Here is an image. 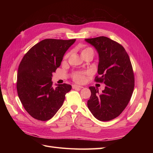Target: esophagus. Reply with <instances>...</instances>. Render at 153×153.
Returning a JSON list of instances; mask_svg holds the SVG:
<instances>
[{"mask_svg":"<svg viewBox=\"0 0 153 153\" xmlns=\"http://www.w3.org/2000/svg\"><path fill=\"white\" fill-rule=\"evenodd\" d=\"M72 88H73V89H82V88H84V87L80 86V85H72Z\"/></svg>","mask_w":153,"mask_h":153,"instance_id":"34e87169","label":"esophagus"}]
</instances>
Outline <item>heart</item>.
Instances as JSON below:
<instances>
[{"instance_id": "heart-1", "label": "heart", "mask_w": 153, "mask_h": 153, "mask_svg": "<svg viewBox=\"0 0 153 153\" xmlns=\"http://www.w3.org/2000/svg\"><path fill=\"white\" fill-rule=\"evenodd\" d=\"M89 50H93L90 47H87L85 48H84L82 51V55H84L86 52H87ZM70 52H68L65 55H64V60L68 59V58L69 57V55H70ZM89 74V72L88 71H76L75 73H73V80L75 81V82L79 83V84H82L84 83L85 80V75H88Z\"/></svg>"}]
</instances>
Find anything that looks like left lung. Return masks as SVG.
I'll return each mask as SVG.
<instances>
[{
    "label": "left lung",
    "instance_id": "left-lung-1",
    "mask_svg": "<svg viewBox=\"0 0 153 153\" xmlns=\"http://www.w3.org/2000/svg\"><path fill=\"white\" fill-rule=\"evenodd\" d=\"M99 54L98 75L96 82L104 83L105 89L100 93L95 87L87 106L92 115L101 121L118 117L130 101L135 86V77L129 55L123 46L107 37L85 39Z\"/></svg>",
    "mask_w": 153,
    "mask_h": 153
}]
</instances>
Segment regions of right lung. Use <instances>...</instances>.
I'll return each instance as SVG.
<instances>
[{
    "label": "right lung",
    "mask_w": 153,
    "mask_h": 153,
    "mask_svg": "<svg viewBox=\"0 0 153 153\" xmlns=\"http://www.w3.org/2000/svg\"><path fill=\"white\" fill-rule=\"evenodd\" d=\"M75 39H46L27 52L18 67L16 89L24 108L33 118L48 121L61 107L71 85L52 86V73L61 65L64 53Z\"/></svg>",
    "instance_id": "1"
}]
</instances>
